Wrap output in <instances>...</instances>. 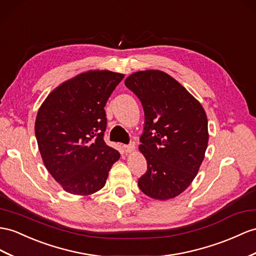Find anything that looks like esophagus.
Here are the masks:
<instances>
[{"label":"esophagus","mask_w":256,"mask_h":256,"mask_svg":"<svg viewBox=\"0 0 256 256\" xmlns=\"http://www.w3.org/2000/svg\"><path fill=\"white\" fill-rule=\"evenodd\" d=\"M123 148H124V150H126V154H130L135 150V145L134 144H130V145H124Z\"/></svg>","instance_id":"1"}]
</instances>
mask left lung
Wrapping results in <instances>:
<instances>
[{
    "mask_svg": "<svg viewBox=\"0 0 256 256\" xmlns=\"http://www.w3.org/2000/svg\"><path fill=\"white\" fill-rule=\"evenodd\" d=\"M126 86L140 98L145 126L140 152L147 171L138 180L150 198H175L192 184L208 147V119L201 104L174 78L160 70L138 71Z\"/></svg>",
    "mask_w": 256,
    "mask_h": 256,
    "instance_id": "left-lung-1",
    "label": "left lung"
}]
</instances>
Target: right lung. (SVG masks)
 <instances>
[{
  "label": "right lung",
  "instance_id": "1",
  "mask_svg": "<svg viewBox=\"0 0 256 256\" xmlns=\"http://www.w3.org/2000/svg\"><path fill=\"white\" fill-rule=\"evenodd\" d=\"M123 78L108 70L84 72L57 86L38 111L34 130L44 166L67 192L100 190L120 158L104 140V107Z\"/></svg>",
  "mask_w": 256,
  "mask_h": 256
}]
</instances>
